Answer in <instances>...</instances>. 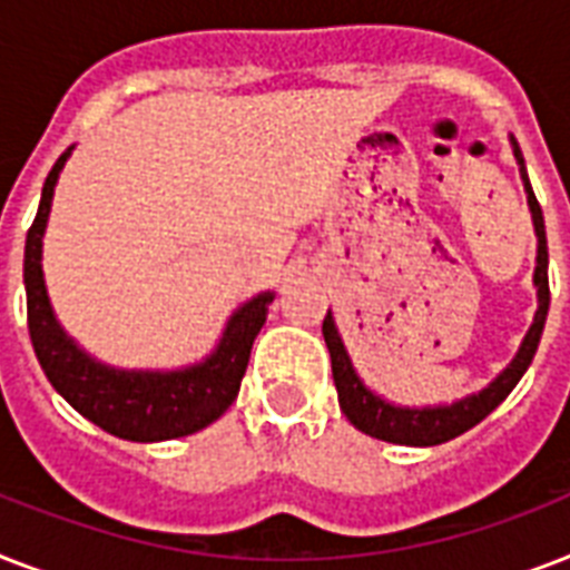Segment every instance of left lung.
Masks as SVG:
<instances>
[{
  "label": "left lung",
  "mask_w": 570,
  "mask_h": 570,
  "mask_svg": "<svg viewBox=\"0 0 570 570\" xmlns=\"http://www.w3.org/2000/svg\"><path fill=\"white\" fill-rule=\"evenodd\" d=\"M514 159L521 165V180L523 189H527V204H530L532 224H535V236H539V257H535V289H539V311H535V320H532L527 337H523L518 355L503 373L497 375L485 390H479L473 396H464L452 405H434V407H399L393 402H384L381 396H375L373 390L366 387L361 375L355 373L352 366V357H348L346 346H343V337H340L337 322L334 316H325L322 322V337L328 343L331 352V370H334V384H337V399L340 411L348 416V423L361 429L370 438H379V441L387 443H405V446H438V443H446L452 438H459L468 429H473L476 423H482L491 411H494L500 402H503L509 393L514 390V384L521 381V375L527 373V366L532 364L535 357V348H539L541 331H544V320H548L550 307V284H548V233H544V215H541V206L535 200V191L530 186V177H527V165H523L521 147L512 138Z\"/></svg>",
  "instance_id": "1"
}]
</instances>
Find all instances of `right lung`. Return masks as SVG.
<instances>
[{
	"label": "right lung",
	"mask_w": 570,
	"mask_h": 570,
	"mask_svg": "<svg viewBox=\"0 0 570 570\" xmlns=\"http://www.w3.org/2000/svg\"><path fill=\"white\" fill-rule=\"evenodd\" d=\"M67 147L52 165L35 222L26 236V259H22V281H26V307H29V334L35 355H38L49 384L70 402L82 416H88L102 432L124 438V441H171L186 438L209 423L233 405L239 393L242 375L248 370L250 346L268 316V304L275 293H259L248 304L233 313L224 328L218 346L206 361L174 373H138V370H115L91 355H85L73 340L58 325L47 284H43V230H47L49 206L56 191L58 174L65 168Z\"/></svg>",
	"instance_id": "obj_1"
}]
</instances>
